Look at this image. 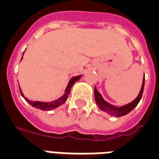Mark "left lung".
Instances as JSON below:
<instances>
[{"label":"left lung","instance_id":"1","mask_svg":"<svg viewBox=\"0 0 159 159\" xmlns=\"http://www.w3.org/2000/svg\"><path fill=\"white\" fill-rule=\"evenodd\" d=\"M144 83H145V78L143 79V85H142V88H141L140 93L139 95H138V97L135 99L134 101L131 102V103L127 104L126 106L121 107H113L111 105H110L108 102L104 100L101 95L100 93L98 92L96 87L95 88V102L98 105V107H100V109L104 111L109 113L111 116H125L126 114H128L130 111H132V110L134 109L135 107L138 106V104L139 103V101L142 99V96H143V89H144Z\"/></svg>","mask_w":159,"mask_h":159}]
</instances>
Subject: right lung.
<instances>
[{
  "instance_id": "obj_1",
  "label": "right lung",
  "mask_w": 159,
  "mask_h": 159,
  "mask_svg": "<svg viewBox=\"0 0 159 159\" xmlns=\"http://www.w3.org/2000/svg\"><path fill=\"white\" fill-rule=\"evenodd\" d=\"M81 75H79V76H75L74 78H72L70 80V81L69 82V84L67 85V88L65 89V94H64L61 98H59L58 100H56L54 101H52V102H41V101H29L27 98L24 97V95L21 92V89H20V91H21V95L25 98V100L30 104V105H32L33 107H35V108H38V109L43 110V111H50V110L54 109L56 107H59V106H61L66 101V100L69 97V95L70 94V90H71V88L74 85L75 82L77 80H79L80 79Z\"/></svg>"
}]
</instances>
